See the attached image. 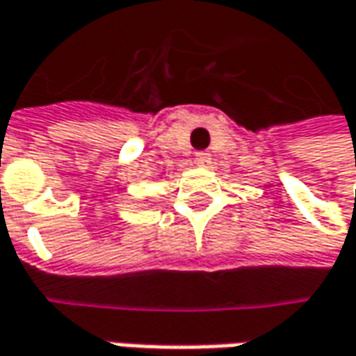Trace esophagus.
Listing matches in <instances>:
<instances>
[{"label":"esophagus","mask_w":356,"mask_h":356,"mask_svg":"<svg viewBox=\"0 0 356 356\" xmlns=\"http://www.w3.org/2000/svg\"><path fill=\"white\" fill-rule=\"evenodd\" d=\"M195 163H197V165H201V167H207L209 163H211V155L205 153V151H201V153H197V155H195Z\"/></svg>","instance_id":"obj_1"}]
</instances>
